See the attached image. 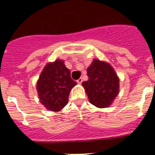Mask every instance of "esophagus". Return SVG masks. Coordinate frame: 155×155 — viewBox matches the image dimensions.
<instances>
[{
    "mask_svg": "<svg viewBox=\"0 0 155 155\" xmlns=\"http://www.w3.org/2000/svg\"><path fill=\"white\" fill-rule=\"evenodd\" d=\"M82 81H83V79H82V78H79L78 80L77 81V82H78V84H81Z\"/></svg>",
    "mask_w": 155,
    "mask_h": 155,
    "instance_id": "1",
    "label": "esophagus"
}]
</instances>
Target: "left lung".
Here are the masks:
<instances>
[{"mask_svg":"<svg viewBox=\"0 0 155 155\" xmlns=\"http://www.w3.org/2000/svg\"><path fill=\"white\" fill-rule=\"evenodd\" d=\"M88 80L82 82L90 103L97 108H107L120 91V78L108 62L94 59L87 69Z\"/></svg>","mask_w":155,"mask_h":155,"instance_id":"1","label":"left lung"}]
</instances>
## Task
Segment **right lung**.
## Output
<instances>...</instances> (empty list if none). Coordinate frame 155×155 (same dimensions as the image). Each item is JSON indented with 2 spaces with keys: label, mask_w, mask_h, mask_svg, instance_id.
<instances>
[{
  "label": "right lung",
  "mask_w": 155,
  "mask_h": 155,
  "mask_svg": "<svg viewBox=\"0 0 155 155\" xmlns=\"http://www.w3.org/2000/svg\"><path fill=\"white\" fill-rule=\"evenodd\" d=\"M76 84L63 60L48 63L37 81L39 102L47 110L59 112L68 104L71 90Z\"/></svg>",
  "instance_id": "add662e5"
}]
</instances>
